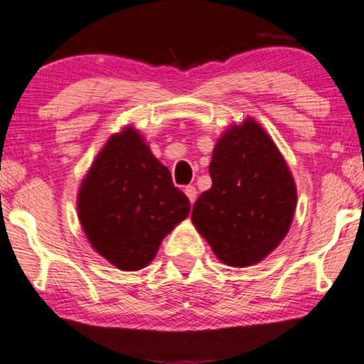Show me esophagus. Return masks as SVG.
I'll list each match as a JSON object with an SVG mask.
<instances>
[{
	"mask_svg": "<svg viewBox=\"0 0 364 364\" xmlns=\"http://www.w3.org/2000/svg\"><path fill=\"white\" fill-rule=\"evenodd\" d=\"M185 193H186L188 200H190V203H191V205H193V203L196 201V196H198V193H196V188H195V186H186Z\"/></svg>",
	"mask_w": 364,
	"mask_h": 364,
	"instance_id": "1",
	"label": "esophagus"
}]
</instances>
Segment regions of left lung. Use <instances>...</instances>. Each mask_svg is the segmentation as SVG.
I'll list each match as a JSON object with an SVG mask.
<instances>
[{
    "mask_svg": "<svg viewBox=\"0 0 364 364\" xmlns=\"http://www.w3.org/2000/svg\"><path fill=\"white\" fill-rule=\"evenodd\" d=\"M213 186L193 206L191 221L228 266L263 261L288 235L298 193L287 159L258 121L230 124L215 144Z\"/></svg>",
    "mask_w": 364,
    "mask_h": 364,
    "instance_id": "left-lung-1",
    "label": "left lung"
}]
</instances>
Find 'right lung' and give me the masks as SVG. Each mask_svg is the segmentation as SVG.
Listing matches in <instances>:
<instances>
[{
  "label": "right lung",
  "mask_w": 364,
  "mask_h": 364,
  "mask_svg": "<svg viewBox=\"0 0 364 364\" xmlns=\"http://www.w3.org/2000/svg\"><path fill=\"white\" fill-rule=\"evenodd\" d=\"M77 218L96 253L121 271L156 256L168 232L190 215V200L133 126L111 134L77 191Z\"/></svg>",
  "instance_id": "1"
}]
</instances>
